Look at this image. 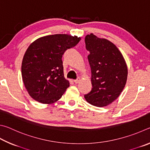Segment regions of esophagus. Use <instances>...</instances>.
I'll return each mask as SVG.
<instances>
[{
    "label": "esophagus",
    "instance_id": "1",
    "mask_svg": "<svg viewBox=\"0 0 150 150\" xmlns=\"http://www.w3.org/2000/svg\"><path fill=\"white\" fill-rule=\"evenodd\" d=\"M80 81V78H78L76 80H74V82L75 83H79Z\"/></svg>",
    "mask_w": 150,
    "mask_h": 150
}]
</instances>
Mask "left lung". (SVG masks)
<instances>
[{
  "label": "left lung",
  "mask_w": 150,
  "mask_h": 150,
  "mask_svg": "<svg viewBox=\"0 0 150 150\" xmlns=\"http://www.w3.org/2000/svg\"><path fill=\"white\" fill-rule=\"evenodd\" d=\"M91 72L92 89L84 98L89 103L101 107L112 103L124 89L128 68L115 45L91 33L85 38Z\"/></svg>",
  "instance_id": "obj_1"
}]
</instances>
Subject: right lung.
I'll list each match as a JSON object with an SVG mask.
<instances>
[{
    "label": "right lung",
    "mask_w": 150,
    "mask_h": 150,
    "mask_svg": "<svg viewBox=\"0 0 150 150\" xmlns=\"http://www.w3.org/2000/svg\"><path fill=\"white\" fill-rule=\"evenodd\" d=\"M80 39L67 34H54L36 39L29 46L22 60V76L34 100L51 104L61 98L70 86L64 76L62 55Z\"/></svg>",
    "instance_id": "obj_1"
}]
</instances>
